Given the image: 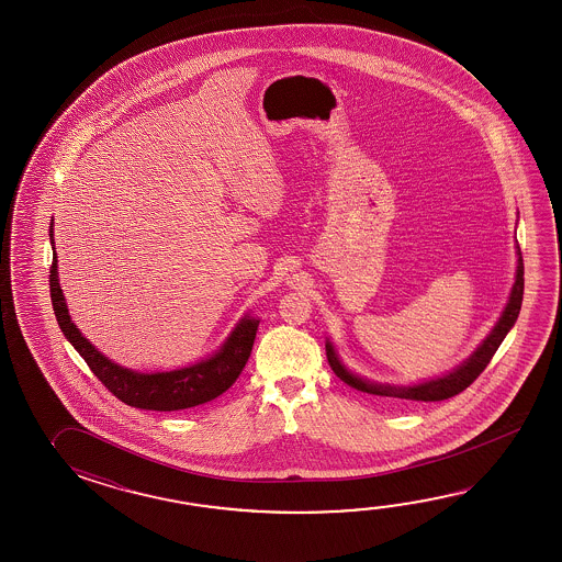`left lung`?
<instances>
[{
	"instance_id": "8db88e82",
	"label": "left lung",
	"mask_w": 562,
	"mask_h": 562,
	"mask_svg": "<svg viewBox=\"0 0 562 562\" xmlns=\"http://www.w3.org/2000/svg\"><path fill=\"white\" fill-rule=\"evenodd\" d=\"M522 293H525V263H522V252L518 247V267H516V281H514L513 293L508 299V305L502 313L501 319L496 323V327L492 329V334L484 339V344L477 347L472 353V358L464 361L458 370L430 380V382L416 383V385H383V383L368 382L361 380L358 375H353L351 371H347L341 361L335 356L334 347L327 344V361L331 366L335 375L347 383L349 387L363 392V394L380 395V397H397V400H414V402H440L448 400L454 395L464 392L470 383L476 380L482 371L486 370L492 356L496 353V349L501 347L506 334L513 329L514 322L518 319L520 305H522Z\"/></svg>"
}]
</instances>
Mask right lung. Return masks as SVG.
I'll return each mask as SVG.
<instances>
[{"mask_svg":"<svg viewBox=\"0 0 562 562\" xmlns=\"http://www.w3.org/2000/svg\"><path fill=\"white\" fill-rule=\"evenodd\" d=\"M49 227V237H52ZM54 245V237H52ZM52 267H49V297L56 319L66 339L76 347V351L85 358L88 368L95 378L106 385L108 392L119 397L126 406L156 412H175L187 407L201 406L221 394H225L233 383L237 382L240 371L251 356L252 341L257 335L259 322L252 317L240 319L235 331L231 334L225 346L213 358L201 361L191 368L162 371V373H138L124 370L110 359L104 358L85 335L76 329L66 301L58 283V257L52 247Z\"/></svg>","mask_w":562,"mask_h":562,"instance_id":"right-lung-1","label":"right lung"}]
</instances>
